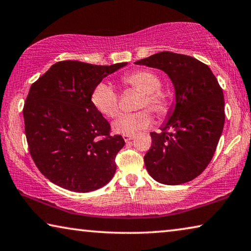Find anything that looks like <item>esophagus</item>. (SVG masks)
<instances>
[{
	"label": "esophagus",
	"instance_id": "obj_1",
	"mask_svg": "<svg viewBox=\"0 0 251 251\" xmlns=\"http://www.w3.org/2000/svg\"><path fill=\"white\" fill-rule=\"evenodd\" d=\"M133 137H134V135H132V134H123V138H124L125 142L133 140Z\"/></svg>",
	"mask_w": 251,
	"mask_h": 251
}]
</instances>
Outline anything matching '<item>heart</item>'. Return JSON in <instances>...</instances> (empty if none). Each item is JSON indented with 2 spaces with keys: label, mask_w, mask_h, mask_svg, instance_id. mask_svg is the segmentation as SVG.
Returning <instances> with one entry per match:
<instances>
[{
  "label": "heart",
  "mask_w": 251,
  "mask_h": 251,
  "mask_svg": "<svg viewBox=\"0 0 251 251\" xmlns=\"http://www.w3.org/2000/svg\"><path fill=\"white\" fill-rule=\"evenodd\" d=\"M122 82L125 86L138 90L142 96L138 108H150L158 117H164L170 110V98L161 87V79L150 69H136L124 75ZM90 100L99 113L108 118H115L119 113V97L109 83L99 82L91 93ZM152 115L149 109H142L137 113L123 114L114 123V129L117 133L133 134L146 128L152 124Z\"/></svg>",
  "instance_id": "1"
}]
</instances>
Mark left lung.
<instances>
[{"label":"left lung","mask_w":251,"mask_h":251,"mask_svg":"<svg viewBox=\"0 0 251 251\" xmlns=\"http://www.w3.org/2000/svg\"><path fill=\"white\" fill-rule=\"evenodd\" d=\"M161 69L176 89V107L161 133H151L147 172L163 184L192 181L211 162L225 125L224 93L211 69L190 55L162 51L135 62Z\"/></svg>","instance_id":"8db88e82"}]
</instances>
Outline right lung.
<instances>
[{
	"label": "right lung",
	"mask_w": 251,
	"mask_h": 251,
	"mask_svg": "<svg viewBox=\"0 0 251 251\" xmlns=\"http://www.w3.org/2000/svg\"><path fill=\"white\" fill-rule=\"evenodd\" d=\"M126 65L59 61L31 85L23 107L27 146L40 172L54 184L89 192L114 176L125 141L111 136L90 96L102 78Z\"/></svg>",
	"instance_id": "add662e5"
}]
</instances>
